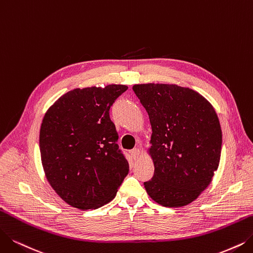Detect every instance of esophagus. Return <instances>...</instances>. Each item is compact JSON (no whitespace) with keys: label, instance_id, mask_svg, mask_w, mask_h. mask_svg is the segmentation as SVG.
I'll return each mask as SVG.
<instances>
[{"label":"esophagus","instance_id":"34e87169","mask_svg":"<svg viewBox=\"0 0 253 253\" xmlns=\"http://www.w3.org/2000/svg\"><path fill=\"white\" fill-rule=\"evenodd\" d=\"M140 149L139 148H134L132 151H130V155L134 158V160H138L140 158Z\"/></svg>","mask_w":253,"mask_h":253}]
</instances>
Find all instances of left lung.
<instances>
[{"label": "left lung", "mask_w": 253, "mask_h": 253, "mask_svg": "<svg viewBox=\"0 0 253 253\" xmlns=\"http://www.w3.org/2000/svg\"><path fill=\"white\" fill-rule=\"evenodd\" d=\"M133 90L151 126L149 197L167 208L194 201L218 169L222 132L214 107L193 89L175 84H136Z\"/></svg>", "instance_id": "1"}]
</instances>
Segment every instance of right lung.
<instances>
[{
	"label": "right lung",
	"instance_id": "obj_1",
	"mask_svg": "<svg viewBox=\"0 0 253 253\" xmlns=\"http://www.w3.org/2000/svg\"><path fill=\"white\" fill-rule=\"evenodd\" d=\"M127 86L76 88L60 96L43 116L39 147L44 174L56 193L79 210L110 203L128 173L116 144L109 110Z\"/></svg>",
	"mask_w": 253,
	"mask_h": 253
}]
</instances>
